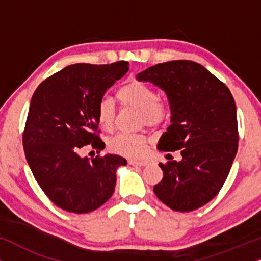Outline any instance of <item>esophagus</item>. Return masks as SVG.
<instances>
[{
    "instance_id": "esophagus-1",
    "label": "esophagus",
    "mask_w": 261,
    "mask_h": 261,
    "mask_svg": "<svg viewBox=\"0 0 261 261\" xmlns=\"http://www.w3.org/2000/svg\"><path fill=\"white\" fill-rule=\"evenodd\" d=\"M129 165H135V166H146V165H151L152 162L149 160H128Z\"/></svg>"
}]
</instances>
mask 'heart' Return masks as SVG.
<instances>
[{"instance_id": "b5f03b06", "label": "heart", "mask_w": 261, "mask_h": 261, "mask_svg": "<svg viewBox=\"0 0 261 261\" xmlns=\"http://www.w3.org/2000/svg\"><path fill=\"white\" fill-rule=\"evenodd\" d=\"M116 98L122 106L132 107L142 115V122L154 126L169 116V108L159 101L154 89L141 82H130L116 91ZM97 122L105 130H112L115 123V107L109 98H102L96 108ZM109 149L116 154L140 158L147 151V138L142 134L121 133L109 140Z\"/></svg>"}]
</instances>
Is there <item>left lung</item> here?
Wrapping results in <instances>:
<instances>
[{
  "instance_id": "8db88e82",
  "label": "left lung",
  "mask_w": 261,
  "mask_h": 261,
  "mask_svg": "<svg viewBox=\"0 0 261 261\" xmlns=\"http://www.w3.org/2000/svg\"><path fill=\"white\" fill-rule=\"evenodd\" d=\"M167 96L171 126L159 151L180 149L181 160L160 163L164 177L153 190L176 212H192L212 201L226 181L238 151L237 106L229 89L190 60L156 64L138 73Z\"/></svg>"
}]
</instances>
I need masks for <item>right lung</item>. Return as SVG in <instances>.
<instances>
[{
    "instance_id": "add662e5",
    "label": "right lung",
    "mask_w": 261,
    "mask_h": 261,
    "mask_svg": "<svg viewBox=\"0 0 261 261\" xmlns=\"http://www.w3.org/2000/svg\"><path fill=\"white\" fill-rule=\"evenodd\" d=\"M128 62L73 64L45 80L31 99L22 142L35 180L57 206L94 212L112 197L116 171L127 160L106 154L89 160L81 148L106 147L97 134L96 108L107 89L127 73Z\"/></svg>"
}]
</instances>
